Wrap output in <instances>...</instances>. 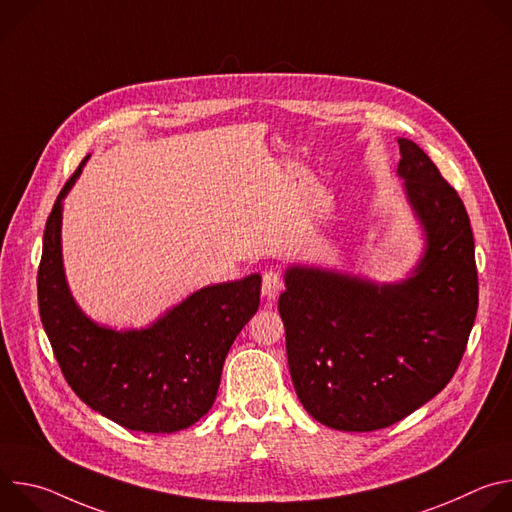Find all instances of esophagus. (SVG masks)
Wrapping results in <instances>:
<instances>
[{
  "label": "esophagus",
  "instance_id": "34e87169",
  "mask_svg": "<svg viewBox=\"0 0 512 512\" xmlns=\"http://www.w3.org/2000/svg\"><path fill=\"white\" fill-rule=\"evenodd\" d=\"M283 287V279L277 271H265L263 273V285H261V296L265 302H275V298L279 296V291Z\"/></svg>",
  "mask_w": 512,
  "mask_h": 512
}]
</instances>
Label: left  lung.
Segmentation results:
<instances>
[{
	"mask_svg": "<svg viewBox=\"0 0 512 512\" xmlns=\"http://www.w3.org/2000/svg\"><path fill=\"white\" fill-rule=\"evenodd\" d=\"M397 174L425 233L413 273L375 283L291 265L279 314L304 409L340 431L389 427L440 393L464 356L478 310L470 218L458 192L411 139Z\"/></svg>",
	"mask_w": 512,
	"mask_h": 512,
	"instance_id": "1",
	"label": "left lung"
}]
</instances>
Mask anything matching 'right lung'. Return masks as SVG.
<instances>
[{
    "label": "right lung",
    "instance_id": "right-lung-1",
    "mask_svg": "<svg viewBox=\"0 0 512 512\" xmlns=\"http://www.w3.org/2000/svg\"><path fill=\"white\" fill-rule=\"evenodd\" d=\"M89 156L60 190L46 221L38 308L58 367L91 409L143 433H174L208 413L223 364L259 308L261 275L206 285L141 330H113L83 314L64 277L62 200Z\"/></svg>",
    "mask_w": 512,
    "mask_h": 512
}]
</instances>
